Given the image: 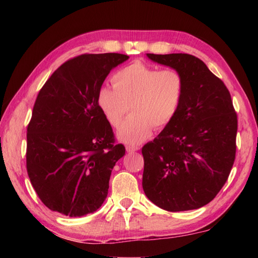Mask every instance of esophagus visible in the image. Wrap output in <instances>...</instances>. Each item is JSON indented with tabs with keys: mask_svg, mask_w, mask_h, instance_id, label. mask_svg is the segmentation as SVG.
<instances>
[{
	"mask_svg": "<svg viewBox=\"0 0 258 258\" xmlns=\"http://www.w3.org/2000/svg\"><path fill=\"white\" fill-rule=\"evenodd\" d=\"M125 149H126V151H127L128 153H133L135 151H139L140 147L136 146V145H126Z\"/></svg>",
	"mask_w": 258,
	"mask_h": 258,
	"instance_id": "obj_1",
	"label": "esophagus"
}]
</instances>
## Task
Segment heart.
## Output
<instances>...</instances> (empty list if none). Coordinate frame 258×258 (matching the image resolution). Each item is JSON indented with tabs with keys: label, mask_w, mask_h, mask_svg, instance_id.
Wrapping results in <instances>:
<instances>
[{
	"label": "heart",
	"mask_w": 258,
	"mask_h": 258,
	"mask_svg": "<svg viewBox=\"0 0 258 258\" xmlns=\"http://www.w3.org/2000/svg\"><path fill=\"white\" fill-rule=\"evenodd\" d=\"M113 87L98 91L97 103L104 117L118 127L130 112L132 115L118 130V138L138 144L151 135L153 127L163 130L172 123L182 105L186 84L175 69L160 70L136 61L113 76Z\"/></svg>",
	"instance_id": "1"
}]
</instances>
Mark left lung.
I'll list each match as a JSON object with an SVG mask.
<instances>
[{
  "label": "left lung",
  "instance_id": "left-lung-1",
  "mask_svg": "<svg viewBox=\"0 0 258 258\" xmlns=\"http://www.w3.org/2000/svg\"><path fill=\"white\" fill-rule=\"evenodd\" d=\"M184 75L186 90L172 123L143 146V189L168 212L196 210L215 199L236 155L237 114L224 82L190 54H147Z\"/></svg>",
  "mask_w": 258,
  "mask_h": 258
}]
</instances>
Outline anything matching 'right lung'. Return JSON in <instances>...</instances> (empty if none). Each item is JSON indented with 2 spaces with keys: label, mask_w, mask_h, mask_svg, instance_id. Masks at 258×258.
I'll return each instance as SVG.
<instances>
[{
  "label": "right lung",
  "mask_w": 258,
  "mask_h": 258,
  "mask_svg": "<svg viewBox=\"0 0 258 258\" xmlns=\"http://www.w3.org/2000/svg\"><path fill=\"white\" fill-rule=\"evenodd\" d=\"M125 54H82L64 62L37 94L26 133V169L43 204L78 217L95 212L125 154L97 95Z\"/></svg>",
  "instance_id": "add662e5"
}]
</instances>
